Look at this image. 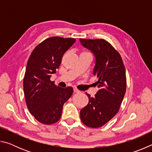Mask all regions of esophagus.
Returning <instances> with one entry per match:
<instances>
[{
  "mask_svg": "<svg viewBox=\"0 0 152 152\" xmlns=\"http://www.w3.org/2000/svg\"><path fill=\"white\" fill-rule=\"evenodd\" d=\"M74 92H76V93H80V91H79V90L77 89L76 88H74Z\"/></svg>",
  "mask_w": 152,
  "mask_h": 152,
  "instance_id": "1",
  "label": "esophagus"
}]
</instances>
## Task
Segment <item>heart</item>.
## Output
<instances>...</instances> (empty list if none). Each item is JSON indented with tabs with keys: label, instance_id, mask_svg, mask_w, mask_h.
I'll return each mask as SVG.
<instances>
[{
	"label": "heart",
	"instance_id": "obj_1",
	"mask_svg": "<svg viewBox=\"0 0 152 152\" xmlns=\"http://www.w3.org/2000/svg\"><path fill=\"white\" fill-rule=\"evenodd\" d=\"M83 53H87V52H83Z\"/></svg>",
	"mask_w": 152,
	"mask_h": 152
}]
</instances>
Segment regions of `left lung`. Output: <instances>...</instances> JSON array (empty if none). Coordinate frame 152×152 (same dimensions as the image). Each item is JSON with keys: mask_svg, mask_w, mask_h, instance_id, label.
Returning <instances> with one entry per match:
<instances>
[{"mask_svg": "<svg viewBox=\"0 0 152 152\" xmlns=\"http://www.w3.org/2000/svg\"><path fill=\"white\" fill-rule=\"evenodd\" d=\"M81 44L91 50L96 58L93 74L99 78V90L80 110L82 122L88 127L103 126L119 111L124 98L127 80L124 64L119 53L102 39H80Z\"/></svg>", "mask_w": 152, "mask_h": 152, "instance_id": "1", "label": "left lung"}]
</instances>
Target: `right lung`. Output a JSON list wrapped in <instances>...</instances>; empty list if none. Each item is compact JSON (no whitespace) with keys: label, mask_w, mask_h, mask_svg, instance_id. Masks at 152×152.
I'll return each instance as SVG.
<instances>
[{"label":"right lung","mask_w":152,"mask_h":152,"mask_svg":"<svg viewBox=\"0 0 152 152\" xmlns=\"http://www.w3.org/2000/svg\"><path fill=\"white\" fill-rule=\"evenodd\" d=\"M75 42L74 38H48L36 46L28 60L23 79L25 101L31 114L43 124L60 120L64 104L73 94L72 87L60 88L50 78Z\"/></svg>","instance_id":"obj_1"}]
</instances>
